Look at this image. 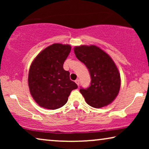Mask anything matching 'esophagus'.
Returning a JSON list of instances; mask_svg holds the SVG:
<instances>
[{"instance_id": "obj_1", "label": "esophagus", "mask_w": 149, "mask_h": 149, "mask_svg": "<svg viewBox=\"0 0 149 149\" xmlns=\"http://www.w3.org/2000/svg\"><path fill=\"white\" fill-rule=\"evenodd\" d=\"M75 83H77V85H79V83H80V81H79V79H76V80H75Z\"/></svg>"}]
</instances>
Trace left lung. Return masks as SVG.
Masks as SVG:
<instances>
[{
	"mask_svg": "<svg viewBox=\"0 0 149 149\" xmlns=\"http://www.w3.org/2000/svg\"><path fill=\"white\" fill-rule=\"evenodd\" d=\"M74 54L88 69L91 83L80 92L89 106L95 109L111 104L119 93L121 78L115 62L107 53L95 45L75 47Z\"/></svg>",
	"mask_w": 149,
	"mask_h": 149,
	"instance_id": "obj_1",
	"label": "left lung"
}]
</instances>
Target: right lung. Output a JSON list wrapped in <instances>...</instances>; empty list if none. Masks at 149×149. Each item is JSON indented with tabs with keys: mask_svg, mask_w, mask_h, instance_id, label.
<instances>
[{
	"mask_svg": "<svg viewBox=\"0 0 149 149\" xmlns=\"http://www.w3.org/2000/svg\"><path fill=\"white\" fill-rule=\"evenodd\" d=\"M71 50L69 45L55 43L36 57L30 67L28 86L32 97L40 107L55 110L67 102L78 86L63 68Z\"/></svg>",
	"mask_w": 149,
	"mask_h": 149,
	"instance_id": "add662e5",
	"label": "right lung"
}]
</instances>
